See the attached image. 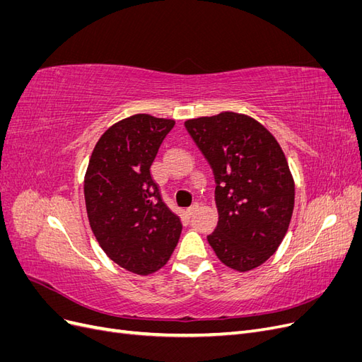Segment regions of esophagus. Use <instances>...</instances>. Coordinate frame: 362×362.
<instances>
[{
	"instance_id": "obj_1",
	"label": "esophagus",
	"mask_w": 362,
	"mask_h": 362,
	"mask_svg": "<svg viewBox=\"0 0 362 362\" xmlns=\"http://www.w3.org/2000/svg\"><path fill=\"white\" fill-rule=\"evenodd\" d=\"M199 210V204H193L192 206H189L187 208V211H185V213H187L189 216H193L196 211H198Z\"/></svg>"
}]
</instances>
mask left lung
<instances>
[{
    "label": "left lung",
    "mask_w": 362,
    "mask_h": 362,
    "mask_svg": "<svg viewBox=\"0 0 362 362\" xmlns=\"http://www.w3.org/2000/svg\"><path fill=\"white\" fill-rule=\"evenodd\" d=\"M185 128L211 164L218 222L208 243L237 272L259 267L286 237L294 208V180L270 131L243 113L189 119Z\"/></svg>",
    "instance_id": "left-lung-1"
}]
</instances>
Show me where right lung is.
<instances>
[{
    "label": "right lung",
    "mask_w": 362,
    "mask_h": 362,
    "mask_svg": "<svg viewBox=\"0 0 362 362\" xmlns=\"http://www.w3.org/2000/svg\"><path fill=\"white\" fill-rule=\"evenodd\" d=\"M173 119L140 113L113 124L96 141L84 175L87 217L105 255L148 276L169 261L182 231L151 175Z\"/></svg>",
    "instance_id": "1"
}]
</instances>
